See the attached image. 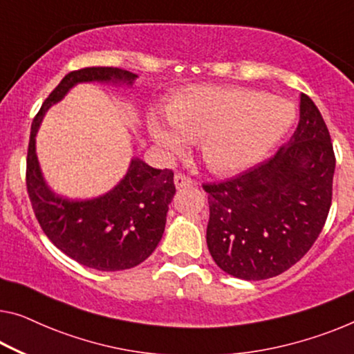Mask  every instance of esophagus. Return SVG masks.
Instances as JSON below:
<instances>
[{"instance_id":"esophagus-1","label":"esophagus","mask_w":354,"mask_h":354,"mask_svg":"<svg viewBox=\"0 0 354 354\" xmlns=\"http://www.w3.org/2000/svg\"><path fill=\"white\" fill-rule=\"evenodd\" d=\"M175 186L178 189L191 187V186H194V181L187 175H184V173H176V175H175Z\"/></svg>"}]
</instances>
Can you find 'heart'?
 Returning <instances> with one entry per match:
<instances>
[{
  "label": "heart",
  "instance_id": "1",
  "mask_svg": "<svg viewBox=\"0 0 354 354\" xmlns=\"http://www.w3.org/2000/svg\"><path fill=\"white\" fill-rule=\"evenodd\" d=\"M168 124L152 119V138L171 154L202 138L200 149L211 171L227 175L254 165L275 146L294 120L291 103L236 87L195 86L167 106Z\"/></svg>",
  "mask_w": 354,
  "mask_h": 354
}]
</instances>
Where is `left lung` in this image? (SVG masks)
I'll return each mask as SVG.
<instances>
[{"instance_id":"8db88e82","label":"left lung","mask_w":354,"mask_h":354,"mask_svg":"<svg viewBox=\"0 0 354 354\" xmlns=\"http://www.w3.org/2000/svg\"><path fill=\"white\" fill-rule=\"evenodd\" d=\"M335 154L319 109L300 95L294 135L277 154L208 194L207 245L219 268L241 279H267L307 254L328 219Z\"/></svg>"}]
</instances>
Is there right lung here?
<instances>
[{
    "label": "right lung",
    "instance_id": "1",
    "mask_svg": "<svg viewBox=\"0 0 354 354\" xmlns=\"http://www.w3.org/2000/svg\"><path fill=\"white\" fill-rule=\"evenodd\" d=\"M136 75L113 66L71 71L44 100L31 124L26 154V191L41 229L62 252L102 272L127 270L152 254L165 230L173 195V170H157L140 159L130 163L113 191L93 200L62 198L46 186L35 149V136L46 111L77 82H127Z\"/></svg>",
    "mask_w": 354,
    "mask_h": 354
}]
</instances>
